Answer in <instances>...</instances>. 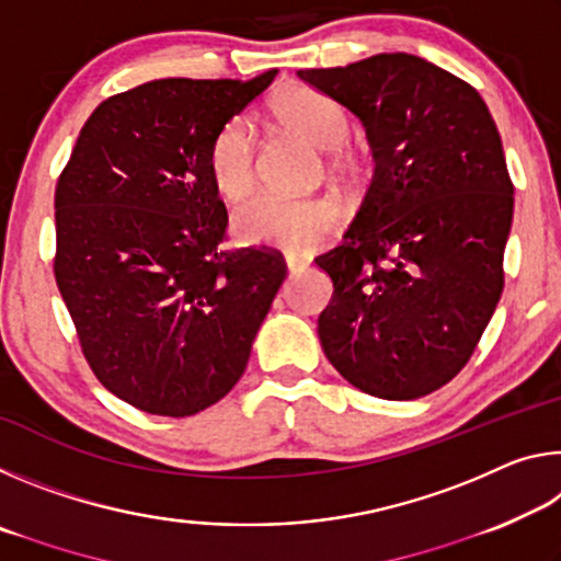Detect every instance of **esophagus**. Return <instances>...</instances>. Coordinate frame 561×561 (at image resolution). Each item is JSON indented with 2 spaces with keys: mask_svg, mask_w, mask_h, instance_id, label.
<instances>
[{
  "mask_svg": "<svg viewBox=\"0 0 561 561\" xmlns=\"http://www.w3.org/2000/svg\"><path fill=\"white\" fill-rule=\"evenodd\" d=\"M309 264V260H304V257H299V254H291V252H284V267H287L291 274H297V272H301L304 267H307Z\"/></svg>",
  "mask_w": 561,
  "mask_h": 561,
  "instance_id": "34e87169",
  "label": "esophagus"
}]
</instances>
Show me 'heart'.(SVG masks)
I'll use <instances>...</instances> for the list:
<instances>
[{
  "instance_id": "b5f03b06",
  "label": "heart",
  "mask_w": 561,
  "mask_h": 561,
  "mask_svg": "<svg viewBox=\"0 0 561 561\" xmlns=\"http://www.w3.org/2000/svg\"><path fill=\"white\" fill-rule=\"evenodd\" d=\"M277 118L309 144L329 150V173L351 180L358 160L344 144L351 133L348 113L314 91H291L274 106ZM207 173L225 201L240 203L257 187L260 150L254 126L247 116H234L215 133L207 148ZM341 222V210L331 197H284L262 193L234 213V234L247 244H274L284 250H307Z\"/></svg>"
}]
</instances>
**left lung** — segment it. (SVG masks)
<instances>
[{
	"label": "left lung",
	"mask_w": 561,
	"mask_h": 561,
	"mask_svg": "<svg viewBox=\"0 0 561 561\" xmlns=\"http://www.w3.org/2000/svg\"><path fill=\"white\" fill-rule=\"evenodd\" d=\"M299 79L364 123L374 180L344 242L319 254L331 366L364 393L413 401L468 364L505 287L515 207L502 140L468 81L413 54Z\"/></svg>",
	"instance_id": "8db88e82"
}]
</instances>
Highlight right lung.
Wrapping results in <instances>:
<instances>
[{
	"label": "right lung",
	"mask_w": 561,
	"mask_h": 561,
	"mask_svg": "<svg viewBox=\"0 0 561 561\" xmlns=\"http://www.w3.org/2000/svg\"><path fill=\"white\" fill-rule=\"evenodd\" d=\"M158 79L83 123L56 183L54 277L93 376L185 417L232 391L287 277L270 247L222 250L207 148L274 81Z\"/></svg>",
	"instance_id": "right-lung-1"
}]
</instances>
